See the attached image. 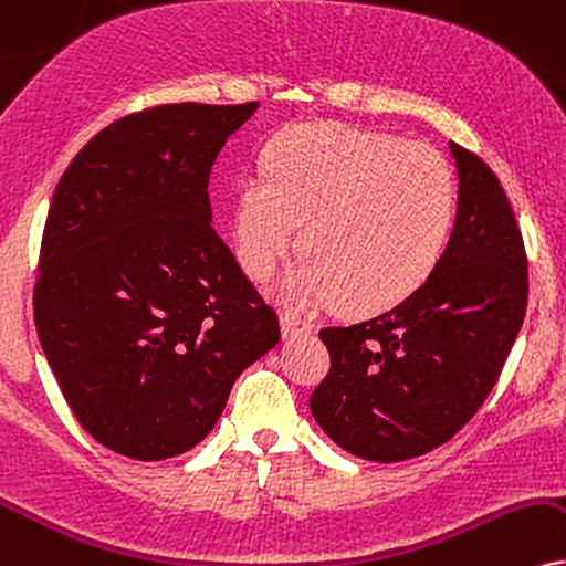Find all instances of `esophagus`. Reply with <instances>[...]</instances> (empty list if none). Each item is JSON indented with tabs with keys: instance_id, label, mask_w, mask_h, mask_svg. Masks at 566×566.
Here are the masks:
<instances>
[{
	"instance_id": "34e87169",
	"label": "esophagus",
	"mask_w": 566,
	"mask_h": 566,
	"mask_svg": "<svg viewBox=\"0 0 566 566\" xmlns=\"http://www.w3.org/2000/svg\"><path fill=\"white\" fill-rule=\"evenodd\" d=\"M281 331L285 340H294V338H304L315 331V325L302 315H294V312H283L281 315Z\"/></svg>"
}]
</instances>
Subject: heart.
Returning <instances> with one entry per match:
<instances>
[{
  "mask_svg": "<svg viewBox=\"0 0 566 566\" xmlns=\"http://www.w3.org/2000/svg\"><path fill=\"white\" fill-rule=\"evenodd\" d=\"M453 214V172L432 146L348 125H302L270 146L264 176L241 180L235 256L251 281H268L302 226L304 260L285 275L283 296L380 312L436 272Z\"/></svg>",
  "mask_w": 566,
  "mask_h": 566,
  "instance_id": "b5f03b06",
  "label": "heart"
}]
</instances>
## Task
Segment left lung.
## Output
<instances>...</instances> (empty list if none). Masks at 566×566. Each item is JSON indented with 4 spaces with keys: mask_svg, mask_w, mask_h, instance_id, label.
<instances>
[{
    "mask_svg": "<svg viewBox=\"0 0 566 566\" xmlns=\"http://www.w3.org/2000/svg\"><path fill=\"white\" fill-rule=\"evenodd\" d=\"M459 205L443 260L401 304L323 327L331 373L310 399L319 428L354 457L403 462L475 417L527 310V254L496 172L451 142Z\"/></svg>",
    "mask_w": 566,
    "mask_h": 566,
    "instance_id": "8db88e82",
    "label": "left lung"
}]
</instances>
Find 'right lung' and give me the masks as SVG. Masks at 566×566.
Segmentation results:
<instances>
[{
  "label": "right lung",
  "mask_w": 566,
  "mask_h": 566,
  "mask_svg": "<svg viewBox=\"0 0 566 566\" xmlns=\"http://www.w3.org/2000/svg\"><path fill=\"white\" fill-rule=\"evenodd\" d=\"M247 104H159L99 130L49 207L33 319L83 430L157 462L205 441L230 388L281 340L214 233L209 172Z\"/></svg>",
  "instance_id": "add662e5"
}]
</instances>
